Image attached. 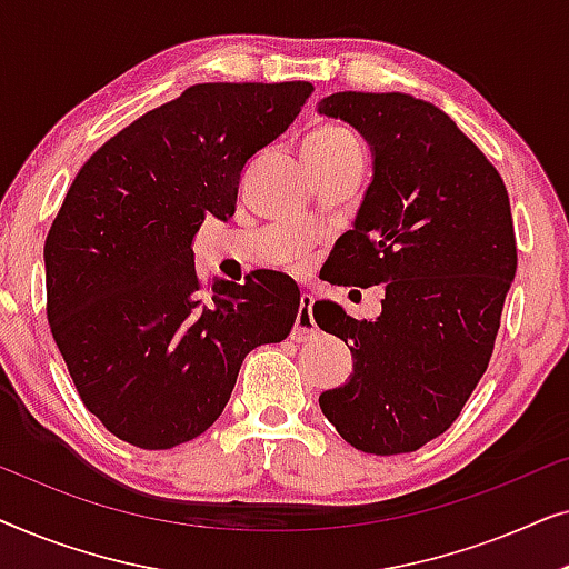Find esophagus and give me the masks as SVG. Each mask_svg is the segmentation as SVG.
<instances>
[{
  "instance_id": "34e87169",
  "label": "esophagus",
  "mask_w": 569,
  "mask_h": 569,
  "mask_svg": "<svg viewBox=\"0 0 569 569\" xmlns=\"http://www.w3.org/2000/svg\"><path fill=\"white\" fill-rule=\"evenodd\" d=\"M316 321H313V295L302 292L300 298V308H298V318H295V329H292V339L295 341H306L313 337Z\"/></svg>"
}]
</instances>
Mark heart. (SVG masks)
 <instances>
[{"mask_svg":"<svg viewBox=\"0 0 569 569\" xmlns=\"http://www.w3.org/2000/svg\"><path fill=\"white\" fill-rule=\"evenodd\" d=\"M308 162H329L341 158H362V142L355 129L339 121H323L310 131L302 144Z\"/></svg>","mask_w":569,"mask_h":569,"instance_id":"obj_1","label":"heart"}]
</instances>
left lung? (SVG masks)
<instances>
[{"label":"left lung","mask_w":569,"mask_h":569,"mask_svg":"<svg viewBox=\"0 0 569 569\" xmlns=\"http://www.w3.org/2000/svg\"><path fill=\"white\" fill-rule=\"evenodd\" d=\"M318 111L368 139L372 183L326 261L331 284L386 287L383 313L355 321L316 302L355 370L318 396L362 453L419 450L448 430L485 376L518 267L510 199L487 154L448 113L403 92H333Z\"/></svg>","instance_id":"obj_1"}]
</instances>
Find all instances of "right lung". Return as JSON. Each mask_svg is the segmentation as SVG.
<instances>
[{"label":"right lung","mask_w":569,"mask_h":569,"mask_svg":"<svg viewBox=\"0 0 569 569\" xmlns=\"http://www.w3.org/2000/svg\"><path fill=\"white\" fill-rule=\"evenodd\" d=\"M310 82H204L139 116L80 168L43 246L46 316L77 393L144 450L199 438L246 355L287 339L300 290L279 271L204 287L191 240L236 214L246 162L282 134Z\"/></svg>","instance_id":"1"}]
</instances>
